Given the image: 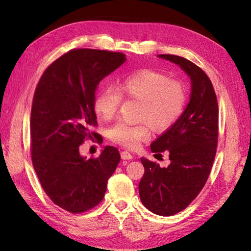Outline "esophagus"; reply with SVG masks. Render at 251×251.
I'll use <instances>...</instances> for the list:
<instances>
[{
  "mask_svg": "<svg viewBox=\"0 0 251 251\" xmlns=\"http://www.w3.org/2000/svg\"><path fill=\"white\" fill-rule=\"evenodd\" d=\"M121 157L123 159H131L132 155L128 152V151H122L121 152Z\"/></svg>",
  "mask_w": 251,
  "mask_h": 251,
  "instance_id": "1",
  "label": "esophagus"
}]
</instances>
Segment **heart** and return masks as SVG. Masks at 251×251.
Returning a JSON list of instances; mask_svg holds the SVG:
<instances>
[{
	"label": "heart",
	"mask_w": 251,
	"mask_h": 251,
	"mask_svg": "<svg viewBox=\"0 0 251 251\" xmlns=\"http://www.w3.org/2000/svg\"><path fill=\"white\" fill-rule=\"evenodd\" d=\"M123 97L139 100L137 117L140 123L119 122L109 129L112 142L130 150L139 148L151 137V127L163 132L172 128L182 116L188 103V88L179 79L151 69H142L117 82L116 89L104 88L95 98V112L101 120L116 116Z\"/></svg>",
	"instance_id": "b5f03b06"
}]
</instances>
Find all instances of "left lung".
Segmentation results:
<instances>
[{"label":"left lung","mask_w":251,"mask_h":251,"mask_svg":"<svg viewBox=\"0 0 251 251\" xmlns=\"http://www.w3.org/2000/svg\"><path fill=\"white\" fill-rule=\"evenodd\" d=\"M158 57L180 66L191 77L190 102L182 116L151 145L156 155L169 153L168 167L141 157L145 174L139 183L142 204L153 214L169 217L184 210L209 177L219 130V109L210 78L195 63L176 55Z\"/></svg>","instance_id":"1"}]
</instances>
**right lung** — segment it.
Instances as JSON below:
<instances>
[{"instance_id": "right-lung-1", "label": "right lung", "mask_w": 251, "mask_h": 251, "mask_svg": "<svg viewBox=\"0 0 251 251\" xmlns=\"http://www.w3.org/2000/svg\"><path fill=\"white\" fill-rule=\"evenodd\" d=\"M123 52L74 49L42 74L33 95L30 120L31 158L47 196L71 214L92 209L103 200L106 183L121 161L108 146L86 159L78 149L99 134L94 108L101 79L125 62ZM102 143V137H97Z\"/></svg>"}]
</instances>
